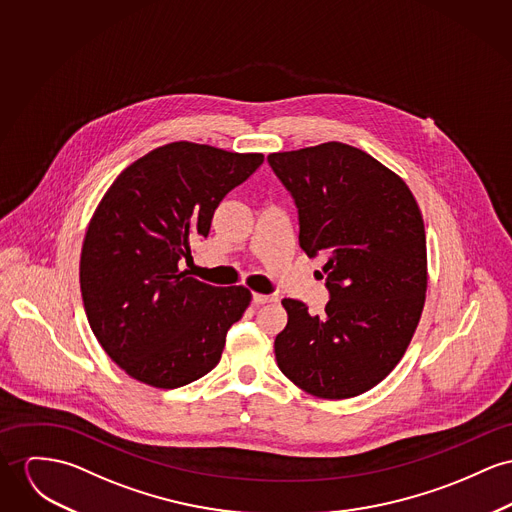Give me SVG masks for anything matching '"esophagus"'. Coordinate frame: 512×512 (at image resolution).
I'll list each match as a JSON object with an SVG mask.
<instances>
[{"mask_svg": "<svg viewBox=\"0 0 512 512\" xmlns=\"http://www.w3.org/2000/svg\"><path fill=\"white\" fill-rule=\"evenodd\" d=\"M253 302L259 306V304H275L278 302V296L276 294H257L253 292Z\"/></svg>", "mask_w": 512, "mask_h": 512, "instance_id": "1", "label": "esophagus"}]
</instances>
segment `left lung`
I'll use <instances>...</instances> for the list:
<instances>
[{
	"label": "left lung",
	"mask_w": 512,
	"mask_h": 512,
	"mask_svg": "<svg viewBox=\"0 0 512 512\" xmlns=\"http://www.w3.org/2000/svg\"><path fill=\"white\" fill-rule=\"evenodd\" d=\"M267 161L298 208L300 247L327 257L329 290L323 315L282 300L288 323L275 339L278 368L317 397L364 394L401 360L425 306L427 237L417 200L394 171L341 142Z\"/></svg>",
	"instance_id": "left-lung-1"
}]
</instances>
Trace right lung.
<instances>
[{
  "label": "right lung",
  "instance_id": "1",
  "mask_svg": "<svg viewBox=\"0 0 512 512\" xmlns=\"http://www.w3.org/2000/svg\"><path fill=\"white\" fill-rule=\"evenodd\" d=\"M263 159L173 142L128 165L99 202L81 249V298L97 341L134 380L173 390L220 362L251 292L204 284L179 263Z\"/></svg>",
  "mask_w": 512,
  "mask_h": 512
}]
</instances>
